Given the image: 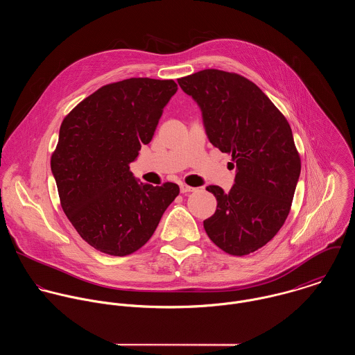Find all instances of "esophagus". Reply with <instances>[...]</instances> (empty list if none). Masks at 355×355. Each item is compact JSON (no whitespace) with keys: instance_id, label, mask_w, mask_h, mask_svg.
<instances>
[{"instance_id":"1","label":"esophagus","mask_w":355,"mask_h":355,"mask_svg":"<svg viewBox=\"0 0 355 355\" xmlns=\"http://www.w3.org/2000/svg\"><path fill=\"white\" fill-rule=\"evenodd\" d=\"M197 189H194V187H190V186H187V184H184V183H182L180 184V193L182 194H186V193H191V191H196Z\"/></svg>"}]
</instances>
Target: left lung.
Returning a JSON list of instances; mask_svg holds the SVG:
<instances>
[{"mask_svg": "<svg viewBox=\"0 0 355 355\" xmlns=\"http://www.w3.org/2000/svg\"><path fill=\"white\" fill-rule=\"evenodd\" d=\"M178 83L200 106L210 144L236 164L230 193L206 187L217 209L203 228L225 253H253L277 234L290 213L301 175L291 127L261 89L238 73L203 69Z\"/></svg>", "mask_w": 355, "mask_h": 355, "instance_id": "obj_1", "label": "left lung"}]
</instances>
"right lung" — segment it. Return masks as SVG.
Masks as SVG:
<instances>
[{"label": "right lung", "mask_w": 355, "mask_h": 355, "mask_svg": "<svg viewBox=\"0 0 355 355\" xmlns=\"http://www.w3.org/2000/svg\"><path fill=\"white\" fill-rule=\"evenodd\" d=\"M173 80L131 78L106 85L62 120L51 159L61 207L102 253L124 257L152 238L179 186L141 183L130 171L150 144Z\"/></svg>", "instance_id": "obj_1"}]
</instances>
